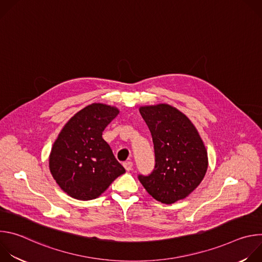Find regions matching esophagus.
<instances>
[{"label":"esophagus","mask_w":262,"mask_h":262,"mask_svg":"<svg viewBox=\"0 0 262 262\" xmlns=\"http://www.w3.org/2000/svg\"><path fill=\"white\" fill-rule=\"evenodd\" d=\"M123 166L126 171H130L133 169V162H125L123 163Z\"/></svg>","instance_id":"esophagus-1"}]
</instances>
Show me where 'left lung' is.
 <instances>
[{"instance_id": "obj_1", "label": "left lung", "mask_w": 262, "mask_h": 262, "mask_svg": "<svg viewBox=\"0 0 262 262\" xmlns=\"http://www.w3.org/2000/svg\"><path fill=\"white\" fill-rule=\"evenodd\" d=\"M155 145L154 171L138 178L156 200L172 204L188 197L207 171L206 148L191 120L176 107L160 103L140 107Z\"/></svg>"}]
</instances>
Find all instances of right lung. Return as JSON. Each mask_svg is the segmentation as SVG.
Returning a JSON list of instances; mask_svg holds the SVG:
<instances>
[{
	"label": "right lung",
	"mask_w": 262,
	"mask_h": 262,
	"mask_svg": "<svg viewBox=\"0 0 262 262\" xmlns=\"http://www.w3.org/2000/svg\"><path fill=\"white\" fill-rule=\"evenodd\" d=\"M119 110L92 103L72 116L60 132L50 155V170L60 188L78 200L99 197L125 172L102 132Z\"/></svg>",
	"instance_id": "add662e5"
}]
</instances>
